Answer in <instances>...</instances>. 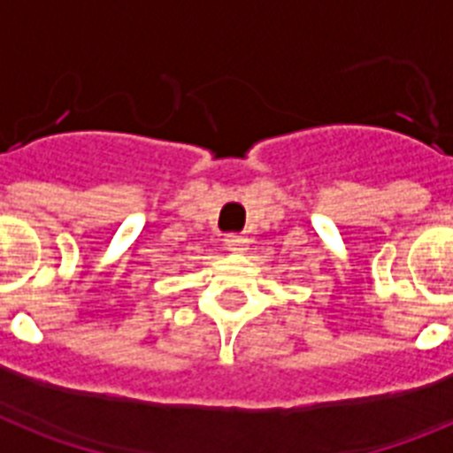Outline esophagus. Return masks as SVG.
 <instances>
[{
    "label": "esophagus",
    "mask_w": 453,
    "mask_h": 453,
    "mask_svg": "<svg viewBox=\"0 0 453 453\" xmlns=\"http://www.w3.org/2000/svg\"><path fill=\"white\" fill-rule=\"evenodd\" d=\"M224 245H226V250H229V252L242 254L245 250H248L250 238L248 235H241V234H229L226 238H224Z\"/></svg>",
    "instance_id": "esophagus-1"
}]
</instances>
